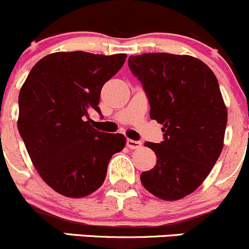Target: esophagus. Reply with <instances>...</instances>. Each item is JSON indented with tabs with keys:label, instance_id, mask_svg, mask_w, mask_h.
<instances>
[{
	"label": "esophagus",
	"instance_id": "34e87169",
	"mask_svg": "<svg viewBox=\"0 0 249 249\" xmlns=\"http://www.w3.org/2000/svg\"><path fill=\"white\" fill-rule=\"evenodd\" d=\"M127 146L129 149L134 150V149H140L142 147V142H138V140H132V139H127Z\"/></svg>",
	"mask_w": 249,
	"mask_h": 249
}]
</instances>
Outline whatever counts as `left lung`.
Masks as SVG:
<instances>
[{
    "label": "left lung",
    "mask_w": 249,
    "mask_h": 249,
    "mask_svg": "<svg viewBox=\"0 0 249 249\" xmlns=\"http://www.w3.org/2000/svg\"><path fill=\"white\" fill-rule=\"evenodd\" d=\"M129 70L146 93L150 119L163 124V142H146L156 166L140 180L156 197L194 193L220 156L228 111L213 71L200 59L169 53L130 55Z\"/></svg>",
    "instance_id": "obj_1"
}]
</instances>
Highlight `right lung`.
Here are the masks:
<instances>
[{"instance_id": "add662e5", "label": "right lung", "mask_w": 249, "mask_h": 249, "mask_svg": "<svg viewBox=\"0 0 249 249\" xmlns=\"http://www.w3.org/2000/svg\"><path fill=\"white\" fill-rule=\"evenodd\" d=\"M125 54L59 52L35 64L19 93L18 129L41 178L60 195L85 197L103 185L122 134L90 125L100 92L122 68Z\"/></svg>"}]
</instances>
